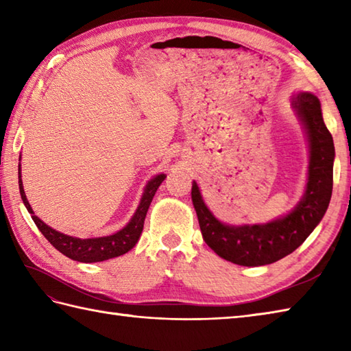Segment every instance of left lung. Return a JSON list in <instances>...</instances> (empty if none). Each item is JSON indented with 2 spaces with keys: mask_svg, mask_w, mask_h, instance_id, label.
Returning a JSON list of instances; mask_svg holds the SVG:
<instances>
[{
  "mask_svg": "<svg viewBox=\"0 0 351 351\" xmlns=\"http://www.w3.org/2000/svg\"><path fill=\"white\" fill-rule=\"evenodd\" d=\"M291 102L309 146L308 182L294 210L259 225H226L206 206L196 181H193L191 200L204 241L220 258L237 265H267L293 253L322 221L330 202L335 146L323 121L322 104L311 92L294 93Z\"/></svg>",
  "mask_w": 351,
  "mask_h": 351,
  "instance_id": "left-lung-1",
  "label": "left lung"
}]
</instances>
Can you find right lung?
Instances as JSON below:
<instances>
[{"instance_id": "obj_1", "label": "right lung", "mask_w": 351, "mask_h": 351, "mask_svg": "<svg viewBox=\"0 0 351 351\" xmlns=\"http://www.w3.org/2000/svg\"><path fill=\"white\" fill-rule=\"evenodd\" d=\"M21 161V158H19ZM166 175L160 173L154 176L151 181H147L146 187L143 190V195H141L140 204L137 206L136 213L131 217V220L126 223V225L117 230V232L106 235V237H93V238H77L58 232V230L52 229L48 226L47 223H43L37 215H34V211L32 205L27 200L24 185H22L21 180V162L18 166V180H19V193L22 197V202H24L28 213L32 214V217L36 223V226L39 228L43 237L54 245V247L63 253L64 256H68L73 261H78V263H101V261H107L111 258L125 255L126 252H130L134 245L137 244L138 238L141 235V230H143L145 225V217L149 210V205H151L152 199L155 196L156 190L164 181Z\"/></svg>"}]
</instances>
